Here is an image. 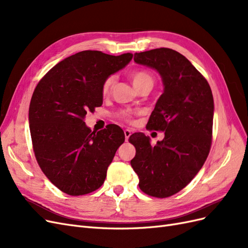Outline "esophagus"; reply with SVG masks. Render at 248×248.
Segmentation results:
<instances>
[{"label": "esophagus", "mask_w": 248, "mask_h": 248, "mask_svg": "<svg viewBox=\"0 0 248 248\" xmlns=\"http://www.w3.org/2000/svg\"><path fill=\"white\" fill-rule=\"evenodd\" d=\"M131 133H132V131H131L130 129H125V130H124V134H125V139H126V140L130 138Z\"/></svg>", "instance_id": "esophagus-1"}]
</instances>
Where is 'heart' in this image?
Wrapping results in <instances>:
<instances>
[{
  "mask_svg": "<svg viewBox=\"0 0 248 248\" xmlns=\"http://www.w3.org/2000/svg\"><path fill=\"white\" fill-rule=\"evenodd\" d=\"M116 79H117V78L115 76H110V77L107 78L106 80L103 81L102 94L104 96H108L111 93L112 89H114L115 84H116ZM131 79H132V84H133V86L136 89L140 88L142 85L148 84V82H151V84H153V78H152L151 74H150L147 71H144V70L133 71L131 73ZM121 117L124 118V119H129L130 114H129V112H127V111H122Z\"/></svg>",
  "mask_w": 248,
  "mask_h": 248,
  "instance_id": "1",
  "label": "heart"
}]
</instances>
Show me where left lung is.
Instances as JSON below:
<instances>
[{"label":"left lung","instance_id":"left-lung-1","mask_svg":"<svg viewBox=\"0 0 248 248\" xmlns=\"http://www.w3.org/2000/svg\"><path fill=\"white\" fill-rule=\"evenodd\" d=\"M133 60L159 73L163 93L147 127L166 132L154 147L144 133L132 134L129 141L137 153L130 164L142 191L168 198L183 189L207 159L212 139L213 95L205 78L174 49L137 52Z\"/></svg>","mask_w":248,"mask_h":248}]
</instances>
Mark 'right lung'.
<instances>
[{"instance_id":"obj_1","label":"right lung","mask_w":248,"mask_h":248,"mask_svg":"<svg viewBox=\"0 0 248 248\" xmlns=\"http://www.w3.org/2000/svg\"><path fill=\"white\" fill-rule=\"evenodd\" d=\"M132 56L79 51L52 67L35 89L29 124L36 159L49 181L69 196L98 189L125 140L119 126L95 133L84 119L102 104L103 81L128 65Z\"/></svg>"}]
</instances>
